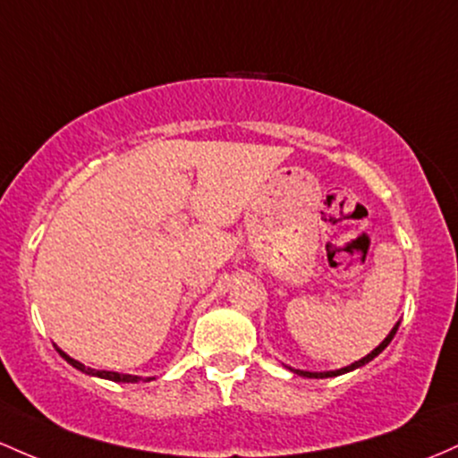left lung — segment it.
<instances>
[{
  "instance_id": "left-lung-1",
  "label": "left lung",
  "mask_w": 458,
  "mask_h": 458,
  "mask_svg": "<svg viewBox=\"0 0 458 458\" xmlns=\"http://www.w3.org/2000/svg\"><path fill=\"white\" fill-rule=\"evenodd\" d=\"M398 326H400V321L398 324L394 326V328H391V333L385 336L383 339V344L378 345V348H374L369 352L368 356H363V359H359V360H354V363L352 365H348V368H341V369H333V371H304V369H293V368H289V365H286V368H289L291 371H293V374H298V376H304V378H335V376H341V374H348V371H354V369H359V368H363V365H368L369 360H374L376 356L380 354V352H383L386 345L391 344V339H394L395 336V333H398Z\"/></svg>"
}]
</instances>
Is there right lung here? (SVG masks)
Returning a JSON list of instances; mask_svg holds the SVG:
<instances>
[{"mask_svg":"<svg viewBox=\"0 0 458 458\" xmlns=\"http://www.w3.org/2000/svg\"><path fill=\"white\" fill-rule=\"evenodd\" d=\"M58 350V354L63 356L64 360H67L69 365H73L75 369H80L82 371V374H89V376H98V378H106V380H113V383H140V376H132V374H119V371H106V369H93V368H87V365L84 363H80V360H75V359H72V356L67 354V352H63L60 348H56ZM148 380H154V378H148Z\"/></svg>","mask_w":458,"mask_h":458,"instance_id":"add662e5","label":"right lung"}]
</instances>
